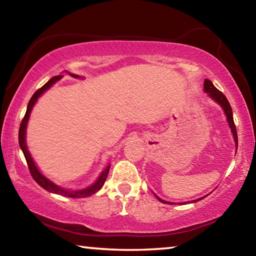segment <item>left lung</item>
Wrapping results in <instances>:
<instances>
[{
    "instance_id": "left-lung-1",
    "label": "left lung",
    "mask_w": 256,
    "mask_h": 256,
    "mask_svg": "<svg viewBox=\"0 0 256 256\" xmlns=\"http://www.w3.org/2000/svg\"><path fill=\"white\" fill-rule=\"evenodd\" d=\"M203 90H204V92L208 94V97H210L212 100H214V102L218 104V105L222 108V110L224 112V116H226V120L228 122V125L229 128H230V131H232V138H234V141H235V146H236V151H237V146H238V138H237V131H236V126H235V123H234V118H232V107H230V104H229V102L227 100V98L224 97V94L219 92L218 89L216 88V86H214V84L210 80L206 79L204 80V84H203ZM209 196V194H206V196ZM154 196L158 198V201L162 202V203H166V204H175V203L172 202H168V201H164L162 200V198H160L159 196H157L154 194ZM206 196H202V198H196V200H193L190 202H198L202 200V198H204ZM184 203H190V202H182V203H178V204H184Z\"/></svg>"
}]
</instances>
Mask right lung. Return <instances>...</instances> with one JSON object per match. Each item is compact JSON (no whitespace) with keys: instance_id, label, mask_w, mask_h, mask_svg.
Wrapping results in <instances>:
<instances>
[{"instance_id":"add662e5","label":"right lung","mask_w":256,"mask_h":256,"mask_svg":"<svg viewBox=\"0 0 256 256\" xmlns=\"http://www.w3.org/2000/svg\"><path fill=\"white\" fill-rule=\"evenodd\" d=\"M64 73L71 76L72 78H76V79H84L82 76L74 74V73H70L68 71H64ZM62 78H63V74L53 76L52 79L47 81L40 89H38L37 92L32 94V97L30 98L28 106H27V112H26V115L22 120V122H21L20 128H19V146H20V149L22 150L26 160H27L30 174H32V178L36 180V183L38 185H40L42 188L48 190V192H50V193L58 194V196H62L88 198L90 196H92V194H94L96 192H98V190L102 188L104 184H105V180L107 178L108 172H110V164H107V166L104 168V170L100 172V175L98 176V178L94 180L92 185L86 186V188H80V190H70V188H63V186H60V185H58L56 183H54L53 180H50L48 177H46L44 174H42V172L40 170V168H38V166L36 164V162H34V159L32 157V154H30L28 146H27V126H28L29 118H30V114H32L34 106L36 105L38 98H40L42 94L46 92L47 90H48L54 84H56V82L62 79Z\"/></svg>"}]
</instances>
